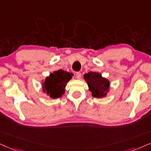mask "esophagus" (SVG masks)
<instances>
[{"mask_svg":"<svg viewBox=\"0 0 151 151\" xmlns=\"http://www.w3.org/2000/svg\"><path fill=\"white\" fill-rule=\"evenodd\" d=\"M76 77L78 79H80L81 78V73L80 72H77V73H76Z\"/></svg>","mask_w":151,"mask_h":151,"instance_id":"esophagus-1","label":"esophagus"}]
</instances>
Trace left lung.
Masks as SVG:
<instances>
[{"label": "left lung", "mask_w": 151, "mask_h": 151, "mask_svg": "<svg viewBox=\"0 0 151 151\" xmlns=\"http://www.w3.org/2000/svg\"><path fill=\"white\" fill-rule=\"evenodd\" d=\"M83 77L93 97L103 98L107 95V92L109 91L110 81L102 77L101 74L90 72L84 74Z\"/></svg>", "instance_id": "left-lung-1"}]
</instances>
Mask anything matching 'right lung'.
<instances>
[{
    "mask_svg": "<svg viewBox=\"0 0 151 151\" xmlns=\"http://www.w3.org/2000/svg\"><path fill=\"white\" fill-rule=\"evenodd\" d=\"M73 74L63 70L53 72L45 78L43 83V90L52 99H57L65 93L68 82L72 79Z\"/></svg>",
    "mask_w": 151,
    "mask_h": 151,
    "instance_id": "add662e5",
    "label": "right lung"
}]
</instances>
